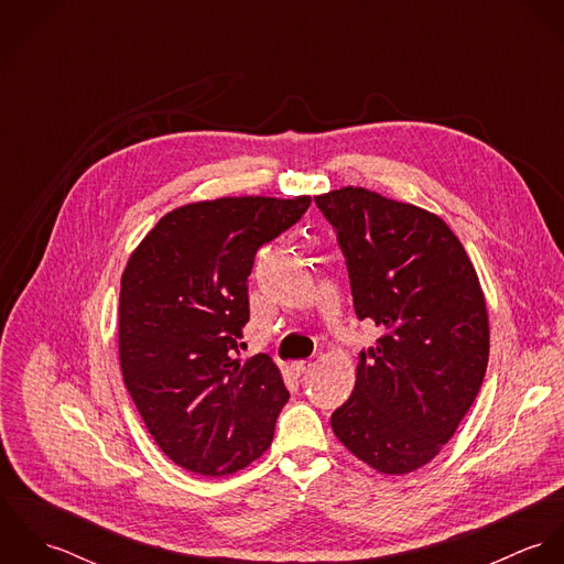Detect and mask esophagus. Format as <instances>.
Masks as SVG:
<instances>
[{
    "label": "esophagus",
    "instance_id": "obj_1",
    "mask_svg": "<svg viewBox=\"0 0 564 564\" xmlns=\"http://www.w3.org/2000/svg\"><path fill=\"white\" fill-rule=\"evenodd\" d=\"M313 367H315L313 360H297V362H291V371H293L295 376H304V373H308Z\"/></svg>",
    "mask_w": 564,
    "mask_h": 564
}]
</instances>
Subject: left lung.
Instances as JSON below:
<instances>
[{
  "label": "left lung",
  "instance_id": "8db88e82",
  "mask_svg": "<svg viewBox=\"0 0 564 564\" xmlns=\"http://www.w3.org/2000/svg\"><path fill=\"white\" fill-rule=\"evenodd\" d=\"M345 253L358 319L382 336L360 351L356 387L332 412L336 438L387 476L438 456L478 398L488 313L471 258L414 204L343 186L315 197Z\"/></svg>",
  "mask_w": 564,
  "mask_h": 564
}]
</instances>
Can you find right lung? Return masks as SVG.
<instances>
[{
	"mask_svg": "<svg viewBox=\"0 0 564 564\" xmlns=\"http://www.w3.org/2000/svg\"><path fill=\"white\" fill-rule=\"evenodd\" d=\"M311 195H242L166 213L121 275L119 360L132 402L177 467L230 476L260 458L289 402L267 354L241 362L253 256L302 219Z\"/></svg>",
	"mask_w": 564,
	"mask_h": 564,
	"instance_id": "1",
	"label": "right lung"
}]
</instances>
